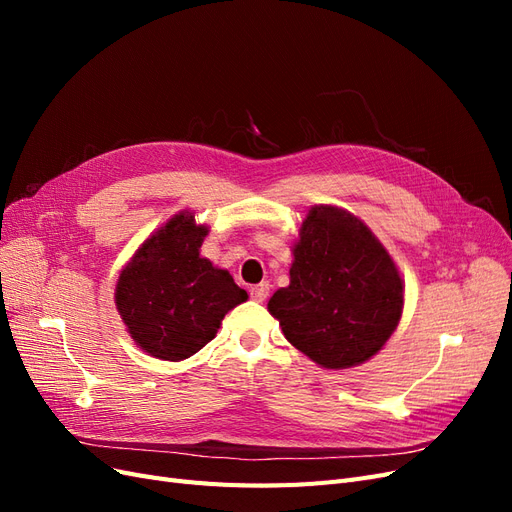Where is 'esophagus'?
<instances>
[{
    "label": "esophagus",
    "mask_w": 512,
    "mask_h": 512,
    "mask_svg": "<svg viewBox=\"0 0 512 512\" xmlns=\"http://www.w3.org/2000/svg\"><path fill=\"white\" fill-rule=\"evenodd\" d=\"M250 294H252V299H256V301H265L269 297V284L262 282V284L252 286Z\"/></svg>",
    "instance_id": "1"
}]
</instances>
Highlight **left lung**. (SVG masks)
Returning <instances> with one entry per match:
<instances>
[{"label":"left lung","mask_w":512,"mask_h":512,"mask_svg":"<svg viewBox=\"0 0 512 512\" xmlns=\"http://www.w3.org/2000/svg\"><path fill=\"white\" fill-rule=\"evenodd\" d=\"M292 254L290 286L269 301L288 342L327 369L371 359L404 309L399 271L374 232L344 209L316 205Z\"/></svg>","instance_id":"1"}]
</instances>
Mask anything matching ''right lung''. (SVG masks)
<instances>
[{"label": "right lung", "instance_id": "add662e5", "mask_svg": "<svg viewBox=\"0 0 512 512\" xmlns=\"http://www.w3.org/2000/svg\"><path fill=\"white\" fill-rule=\"evenodd\" d=\"M207 226L175 215L121 271L115 303L134 342L162 361H183L209 344L228 309L247 292L230 273L200 258Z\"/></svg>", "mask_w": 512, "mask_h": 512}]
</instances>
